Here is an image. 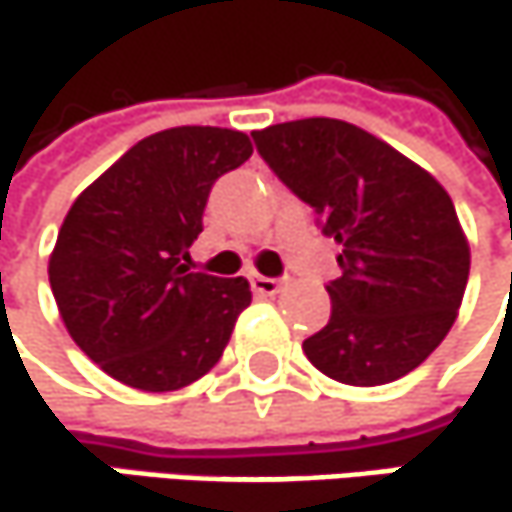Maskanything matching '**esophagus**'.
Instances as JSON below:
<instances>
[{
    "instance_id": "34e87169",
    "label": "esophagus",
    "mask_w": 512,
    "mask_h": 512,
    "mask_svg": "<svg viewBox=\"0 0 512 512\" xmlns=\"http://www.w3.org/2000/svg\"><path fill=\"white\" fill-rule=\"evenodd\" d=\"M249 281H252V290L257 296H275L281 290V284L275 278H266V275H252Z\"/></svg>"
}]
</instances>
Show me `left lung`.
<instances>
[{"instance_id":"1","label":"left lung","mask_w":512,"mask_h":512,"mask_svg":"<svg viewBox=\"0 0 512 512\" xmlns=\"http://www.w3.org/2000/svg\"><path fill=\"white\" fill-rule=\"evenodd\" d=\"M272 172L340 243L328 325L307 360L351 387L413 372L451 331L469 281V240L440 181L375 134L310 117L252 131Z\"/></svg>"}]
</instances>
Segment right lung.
<instances>
[{
	"label": "right lung",
	"mask_w": 512,
	"mask_h": 512,
	"mask_svg": "<svg viewBox=\"0 0 512 512\" xmlns=\"http://www.w3.org/2000/svg\"><path fill=\"white\" fill-rule=\"evenodd\" d=\"M249 158L243 131L166 128L72 202L49 255L52 296L75 346L119 384L169 393L219 363L252 290L187 263L213 181Z\"/></svg>",
	"instance_id": "1"
}]
</instances>
